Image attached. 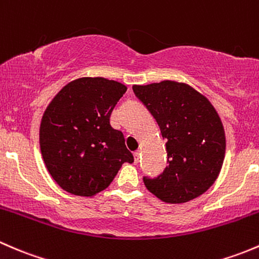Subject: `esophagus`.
<instances>
[{"mask_svg": "<svg viewBox=\"0 0 259 259\" xmlns=\"http://www.w3.org/2000/svg\"><path fill=\"white\" fill-rule=\"evenodd\" d=\"M133 157H135V162H136V163H138V161H140V157H141L140 151L133 152Z\"/></svg>", "mask_w": 259, "mask_h": 259, "instance_id": "1", "label": "esophagus"}]
</instances>
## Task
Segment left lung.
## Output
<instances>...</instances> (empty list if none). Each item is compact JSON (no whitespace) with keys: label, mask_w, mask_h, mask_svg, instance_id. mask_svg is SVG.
I'll return each mask as SVG.
<instances>
[{"label":"left lung","mask_w":259,"mask_h":259,"mask_svg":"<svg viewBox=\"0 0 259 259\" xmlns=\"http://www.w3.org/2000/svg\"><path fill=\"white\" fill-rule=\"evenodd\" d=\"M132 89L167 140L168 166L157 178H143L146 187L167 203L203 194L220 176L226 154L225 128L215 108L183 82L164 79Z\"/></svg>","instance_id":"obj_1"}]
</instances>
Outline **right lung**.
Wrapping results in <instances>:
<instances>
[{
	"label": "right lung",
	"mask_w": 259,
	"mask_h": 259,
	"mask_svg": "<svg viewBox=\"0 0 259 259\" xmlns=\"http://www.w3.org/2000/svg\"><path fill=\"white\" fill-rule=\"evenodd\" d=\"M127 87L103 77L66 84L47 106L39 124L45 166L61 188L92 197L111 185L122 164L133 162L123 133L110 117Z\"/></svg>",
	"instance_id": "obj_1"
}]
</instances>
